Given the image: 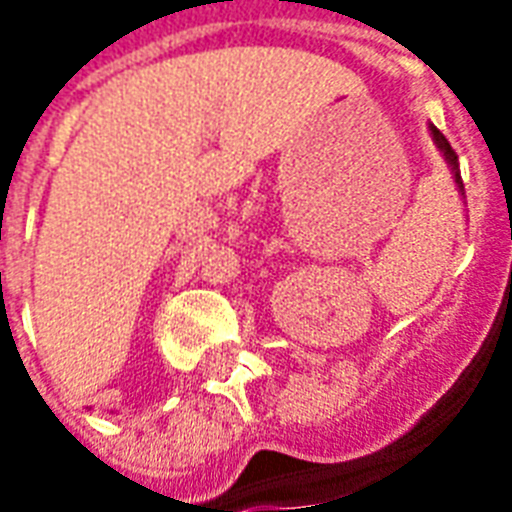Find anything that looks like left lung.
Masks as SVG:
<instances>
[{
	"mask_svg": "<svg viewBox=\"0 0 512 512\" xmlns=\"http://www.w3.org/2000/svg\"><path fill=\"white\" fill-rule=\"evenodd\" d=\"M430 134H433V139H436V145H439V150L444 153V158H447V164L452 167V175H455V183H458V189L463 191V180H461V169H458V156H455V150H452V145L447 142V136L441 134L439 128L430 126Z\"/></svg>",
	"mask_w": 512,
	"mask_h": 512,
	"instance_id": "1",
	"label": "left lung"
}]
</instances>
